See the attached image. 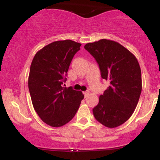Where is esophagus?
Instances as JSON below:
<instances>
[{"label": "esophagus", "instance_id": "34e87169", "mask_svg": "<svg viewBox=\"0 0 160 160\" xmlns=\"http://www.w3.org/2000/svg\"><path fill=\"white\" fill-rule=\"evenodd\" d=\"M84 97L86 98L89 95V91H86V92H84Z\"/></svg>", "mask_w": 160, "mask_h": 160}]
</instances>
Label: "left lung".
<instances>
[{
  "label": "left lung",
  "mask_w": 160,
  "mask_h": 160,
  "mask_svg": "<svg viewBox=\"0 0 160 160\" xmlns=\"http://www.w3.org/2000/svg\"><path fill=\"white\" fill-rule=\"evenodd\" d=\"M97 61L101 77L110 82L92 109L94 117L109 128L124 124L132 115L142 89L141 71L137 58L117 41L101 39L84 46Z\"/></svg>",
  "instance_id": "obj_1"
}]
</instances>
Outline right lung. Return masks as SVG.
Here are the masks:
<instances>
[{"label": "right lung", "instance_id": "right-lung-1", "mask_svg": "<svg viewBox=\"0 0 160 160\" xmlns=\"http://www.w3.org/2000/svg\"><path fill=\"white\" fill-rule=\"evenodd\" d=\"M81 45L71 40L54 41L37 52L32 59L28 77L32 106L41 119L53 128L71 121L84 99L82 92L62 85Z\"/></svg>", "mask_w": 160, "mask_h": 160}]
</instances>
